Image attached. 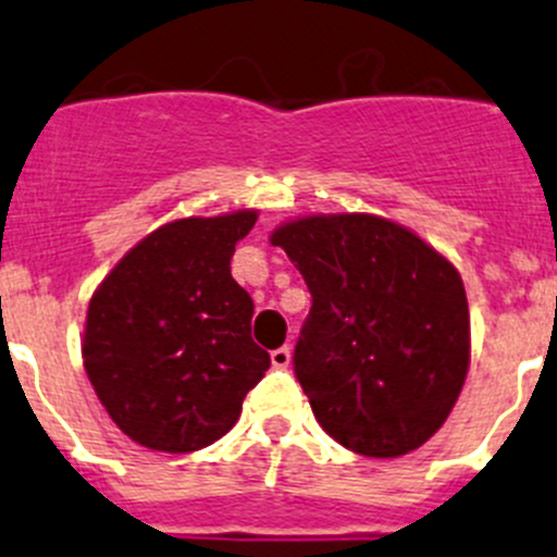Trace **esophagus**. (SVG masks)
I'll return each mask as SVG.
<instances>
[{"mask_svg":"<svg viewBox=\"0 0 557 557\" xmlns=\"http://www.w3.org/2000/svg\"><path fill=\"white\" fill-rule=\"evenodd\" d=\"M272 364L280 367V370H285V367L290 364V348H288V345L272 350Z\"/></svg>","mask_w":557,"mask_h":557,"instance_id":"esophagus-1","label":"esophagus"}]
</instances>
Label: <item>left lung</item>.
Segmentation results:
<instances>
[{
    "label": "left lung",
    "instance_id": "left-lung-1",
    "mask_svg": "<svg viewBox=\"0 0 557 557\" xmlns=\"http://www.w3.org/2000/svg\"><path fill=\"white\" fill-rule=\"evenodd\" d=\"M312 296L294 372L345 449L399 457L438 433L466 383L468 299L428 242L372 214H318L272 234Z\"/></svg>",
    "mask_w": 557,
    "mask_h": 557
}]
</instances>
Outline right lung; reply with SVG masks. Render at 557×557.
I'll return each mask as SVG.
<instances>
[{"label": "right lung", "instance_id": "add662e5", "mask_svg": "<svg viewBox=\"0 0 557 557\" xmlns=\"http://www.w3.org/2000/svg\"><path fill=\"white\" fill-rule=\"evenodd\" d=\"M256 212L187 218L138 242L95 290L84 367L135 444L185 455L223 438L272 359L252 343L250 294L231 277Z\"/></svg>", "mask_w": 557, "mask_h": 557}]
</instances>
